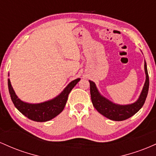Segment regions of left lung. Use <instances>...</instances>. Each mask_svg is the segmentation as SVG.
<instances>
[{
    "label": "left lung",
    "instance_id": "left-lung-1",
    "mask_svg": "<svg viewBox=\"0 0 156 156\" xmlns=\"http://www.w3.org/2000/svg\"><path fill=\"white\" fill-rule=\"evenodd\" d=\"M144 71L146 80L140 96L135 102L128 105H119L109 100L99 93L95 83L89 80L93 105L99 113L113 121H123L133 116L144 105L148 94L149 76L145 60Z\"/></svg>",
    "mask_w": 156,
    "mask_h": 156
}]
</instances>
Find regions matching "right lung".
I'll return each instance as SVG.
<instances>
[{
    "label": "right lung",
    "mask_w": 156,
    "mask_h": 156,
    "mask_svg": "<svg viewBox=\"0 0 156 156\" xmlns=\"http://www.w3.org/2000/svg\"><path fill=\"white\" fill-rule=\"evenodd\" d=\"M80 80V78H77L71 81L65 87L64 90L54 99L37 104L26 102L19 99L12 86L9 79H8V87L10 97L15 108L29 119L34 122H43L52 119L63 111L69 94Z\"/></svg>",
    "instance_id": "right-lung-1"
}]
</instances>
